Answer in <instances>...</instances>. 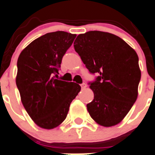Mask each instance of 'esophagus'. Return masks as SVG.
<instances>
[{
    "instance_id": "esophagus-1",
    "label": "esophagus",
    "mask_w": 155,
    "mask_h": 155,
    "mask_svg": "<svg viewBox=\"0 0 155 155\" xmlns=\"http://www.w3.org/2000/svg\"><path fill=\"white\" fill-rule=\"evenodd\" d=\"M81 88H82V89H84V88H86V86H87V85H86V84H85V83H84V82H83V83H82V84H81Z\"/></svg>"
}]
</instances>
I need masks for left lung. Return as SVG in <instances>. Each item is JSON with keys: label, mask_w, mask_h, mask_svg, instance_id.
Masks as SVG:
<instances>
[{"label": "left lung", "mask_w": 155, "mask_h": 155, "mask_svg": "<svg viewBox=\"0 0 155 155\" xmlns=\"http://www.w3.org/2000/svg\"><path fill=\"white\" fill-rule=\"evenodd\" d=\"M74 48L89 73L97 74L88 82L94 92L86 105L91 117L103 127L117 125L137 99L141 79L137 54L120 37L100 31L79 35Z\"/></svg>", "instance_id": "left-lung-1"}]
</instances>
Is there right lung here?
Instances as JSON below:
<instances>
[{"mask_svg":"<svg viewBox=\"0 0 155 155\" xmlns=\"http://www.w3.org/2000/svg\"><path fill=\"white\" fill-rule=\"evenodd\" d=\"M76 36L63 31L47 33L30 43L18 58L16 82L21 101L30 117L41 128L59 126L81 89L79 84L54 78Z\"/></svg>","mask_w":155,"mask_h":155,"instance_id":"1","label":"right lung"}]
</instances>
